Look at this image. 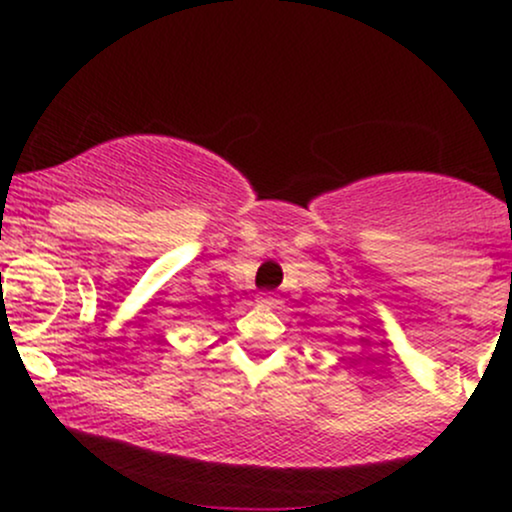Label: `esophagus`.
I'll return each mask as SVG.
<instances>
[{"label":"esophagus","instance_id":"1","mask_svg":"<svg viewBox=\"0 0 512 512\" xmlns=\"http://www.w3.org/2000/svg\"><path fill=\"white\" fill-rule=\"evenodd\" d=\"M257 305H260V308H276V305H279V298H276L274 293H260V296H257Z\"/></svg>","mask_w":512,"mask_h":512}]
</instances>
